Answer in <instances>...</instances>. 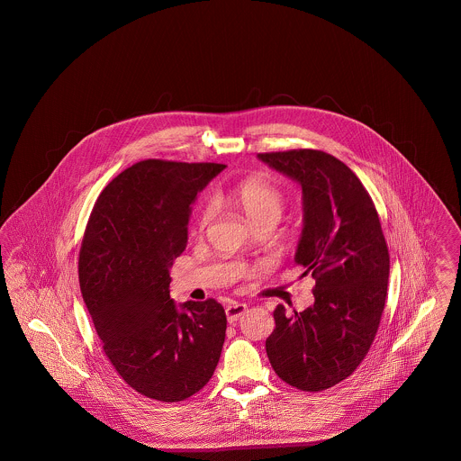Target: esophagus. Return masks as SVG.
<instances>
[{
	"mask_svg": "<svg viewBox=\"0 0 461 461\" xmlns=\"http://www.w3.org/2000/svg\"><path fill=\"white\" fill-rule=\"evenodd\" d=\"M245 311H247V306L241 304V303H231V304H228V306H226L228 323H235Z\"/></svg>",
	"mask_w": 461,
	"mask_h": 461,
	"instance_id": "obj_1",
	"label": "esophagus"
}]
</instances>
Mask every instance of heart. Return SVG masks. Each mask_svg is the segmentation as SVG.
Returning a JSON list of instances; mask_svg holds the SVG:
<instances>
[{"mask_svg":"<svg viewBox=\"0 0 461 461\" xmlns=\"http://www.w3.org/2000/svg\"><path fill=\"white\" fill-rule=\"evenodd\" d=\"M220 203L231 205L243 212V216L250 221L252 226L263 222H275L280 220L285 209V195L284 192L271 181L264 177H247L241 179L231 188L220 190L216 194ZM212 218V205L203 202L198 211V226L205 228Z\"/></svg>","mask_w":461,"mask_h":461,"instance_id":"1","label":"heart"}]
</instances>
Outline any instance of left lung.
Listing matches in <instances>:
<instances>
[{"label":"left lung","instance_id":"obj_1","mask_svg":"<svg viewBox=\"0 0 461 461\" xmlns=\"http://www.w3.org/2000/svg\"><path fill=\"white\" fill-rule=\"evenodd\" d=\"M258 157L303 186L295 263L316 282L303 312L276 306L266 352L288 385L320 393L351 376L372 348L387 299V241L370 194L337 157L312 149Z\"/></svg>","mask_w":461,"mask_h":461}]
</instances>
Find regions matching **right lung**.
<instances>
[{"label": "right lung", "instance_id": "1", "mask_svg": "<svg viewBox=\"0 0 461 461\" xmlns=\"http://www.w3.org/2000/svg\"><path fill=\"white\" fill-rule=\"evenodd\" d=\"M226 166L147 158L96 198L79 252V284L104 352L138 394L179 402L218 366L226 312L218 301L169 297V267L188 243L190 203Z\"/></svg>", "mask_w": 461, "mask_h": 461}]
</instances>
